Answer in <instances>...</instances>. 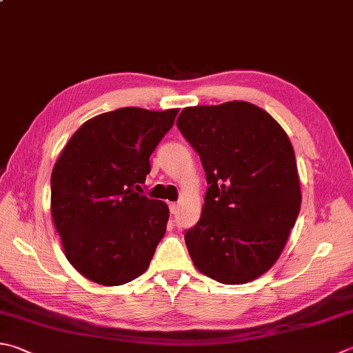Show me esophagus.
<instances>
[{"mask_svg": "<svg viewBox=\"0 0 353 353\" xmlns=\"http://www.w3.org/2000/svg\"><path fill=\"white\" fill-rule=\"evenodd\" d=\"M177 208H179V205L177 203H174V202H170V211L174 214L176 211H177Z\"/></svg>", "mask_w": 353, "mask_h": 353, "instance_id": "1", "label": "esophagus"}]
</instances>
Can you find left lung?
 I'll use <instances>...</instances> for the list:
<instances>
[{
  "label": "left lung",
  "instance_id": "left-lung-1",
  "mask_svg": "<svg viewBox=\"0 0 353 353\" xmlns=\"http://www.w3.org/2000/svg\"><path fill=\"white\" fill-rule=\"evenodd\" d=\"M176 125L210 185L199 222L185 232L192 263L223 285L259 279L285 250L301 206L286 131L245 101L186 107Z\"/></svg>",
  "mask_w": 353,
  "mask_h": 353
}]
</instances>
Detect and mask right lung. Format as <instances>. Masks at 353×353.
I'll return each instance as SVG.
<instances>
[{"label": "right lung", "mask_w": 353, "mask_h": 353, "mask_svg": "<svg viewBox=\"0 0 353 353\" xmlns=\"http://www.w3.org/2000/svg\"><path fill=\"white\" fill-rule=\"evenodd\" d=\"M179 108H117L76 130L54 163L50 210L67 260L102 286L142 275L167 231L168 205L142 196L150 156Z\"/></svg>", "instance_id": "right-lung-1"}]
</instances>
